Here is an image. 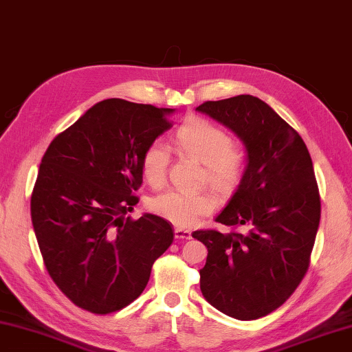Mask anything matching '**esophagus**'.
Instances as JSON below:
<instances>
[{
	"label": "esophagus",
	"mask_w": 352,
	"mask_h": 352,
	"mask_svg": "<svg viewBox=\"0 0 352 352\" xmlns=\"http://www.w3.org/2000/svg\"><path fill=\"white\" fill-rule=\"evenodd\" d=\"M175 238L177 239H191V232L189 230H183V228H175Z\"/></svg>",
	"instance_id": "1"
}]
</instances>
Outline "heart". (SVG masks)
<instances>
[{"label":"heart","mask_w":352,"mask_h":352,"mask_svg":"<svg viewBox=\"0 0 352 352\" xmlns=\"http://www.w3.org/2000/svg\"><path fill=\"white\" fill-rule=\"evenodd\" d=\"M175 141L183 152L204 163L202 180L213 191L227 194L235 189L246 172L248 156L239 144L232 142L226 128L204 117H189L177 128ZM169 166V152L156 139L144 148L141 170L148 185L163 186ZM213 200L206 192L167 191L152 200V210L177 227H194L213 211Z\"/></svg>","instance_id":"obj_1"}]
</instances>
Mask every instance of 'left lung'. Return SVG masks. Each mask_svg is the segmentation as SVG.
Returning <instances> with one entry per match:
<instances>
[{"label":"left lung","mask_w":352,"mask_h":352,"mask_svg":"<svg viewBox=\"0 0 352 352\" xmlns=\"http://www.w3.org/2000/svg\"><path fill=\"white\" fill-rule=\"evenodd\" d=\"M197 111L235 131L248 150L246 172L216 217L228 230L192 233L208 249L200 289L222 314L256 320L285 302L309 270L321 217L314 164L298 131L260 98L205 102Z\"/></svg>","instance_id":"obj_1"}]
</instances>
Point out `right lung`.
<instances>
[{
    "instance_id": "right-lung-1",
    "label": "right lung",
    "mask_w": 352,
    "mask_h": 352,
    "mask_svg": "<svg viewBox=\"0 0 352 352\" xmlns=\"http://www.w3.org/2000/svg\"><path fill=\"white\" fill-rule=\"evenodd\" d=\"M174 109L108 98L59 133L43 155L31 219L50 277L76 307L108 315L146 288L174 241L170 222L125 217L139 202L144 148Z\"/></svg>"
}]
</instances>
